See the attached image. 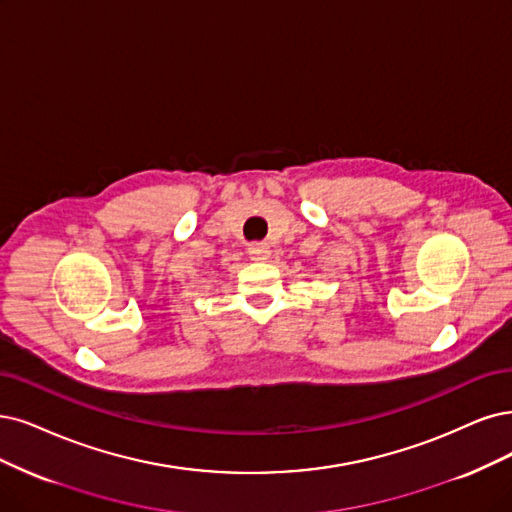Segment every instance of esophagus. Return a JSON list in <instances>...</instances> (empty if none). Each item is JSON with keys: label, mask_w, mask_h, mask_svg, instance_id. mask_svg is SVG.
I'll return each mask as SVG.
<instances>
[{"label": "esophagus", "mask_w": 512, "mask_h": 512, "mask_svg": "<svg viewBox=\"0 0 512 512\" xmlns=\"http://www.w3.org/2000/svg\"><path fill=\"white\" fill-rule=\"evenodd\" d=\"M249 257H251L253 261H263V259H268V257H270L268 244H251V246H249Z\"/></svg>", "instance_id": "34e87169"}]
</instances>
